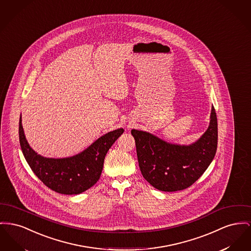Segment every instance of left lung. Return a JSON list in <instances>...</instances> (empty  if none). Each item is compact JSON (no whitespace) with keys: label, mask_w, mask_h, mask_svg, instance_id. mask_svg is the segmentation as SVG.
<instances>
[{"label":"left lung","mask_w":251,"mask_h":251,"mask_svg":"<svg viewBox=\"0 0 251 251\" xmlns=\"http://www.w3.org/2000/svg\"><path fill=\"white\" fill-rule=\"evenodd\" d=\"M131 133L142 176L162 192H177L191 187L205 173L217 150L218 127L213 106L207 130L188 146L168 143L143 131L133 129Z\"/></svg>","instance_id":"8db88e82"}]
</instances>
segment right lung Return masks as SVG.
Instances as JSON below:
<instances>
[{"label":"right lung","instance_id":"right-lung-1","mask_svg":"<svg viewBox=\"0 0 251 251\" xmlns=\"http://www.w3.org/2000/svg\"><path fill=\"white\" fill-rule=\"evenodd\" d=\"M123 129L109 132L78 154L66 158H46L30 147L19 122L20 145L28 165L46 187L61 194H78L87 191L100 179L104 158Z\"/></svg>","mask_w":251,"mask_h":251}]
</instances>
